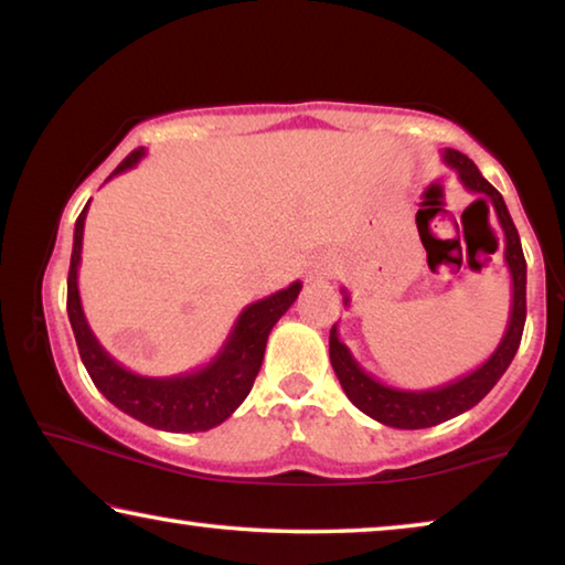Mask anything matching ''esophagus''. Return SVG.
<instances>
[{
  "mask_svg": "<svg viewBox=\"0 0 565 565\" xmlns=\"http://www.w3.org/2000/svg\"><path fill=\"white\" fill-rule=\"evenodd\" d=\"M327 276H329V274L323 271V269H313V271L309 274V279H311V281H321V279H327Z\"/></svg>",
  "mask_w": 565,
  "mask_h": 565,
  "instance_id": "1",
  "label": "esophagus"
}]
</instances>
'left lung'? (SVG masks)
<instances>
[{"instance_id":"1","label":"left lung","mask_w":565,"mask_h":565,"mask_svg":"<svg viewBox=\"0 0 565 565\" xmlns=\"http://www.w3.org/2000/svg\"><path fill=\"white\" fill-rule=\"evenodd\" d=\"M441 157L448 167L458 171L461 184L471 191V194L478 196L473 204H483L489 209V214L493 212L503 228V238H505L503 259L511 271V313H509V323H505L501 343L495 347L491 356L481 363V366L471 371V374L451 381V384L424 388V391L386 386L381 384L379 379L366 374L363 366H359V361L351 356L347 343L339 341L337 323H333L331 337H329V356H331V366L339 376L343 394L349 396L353 406L374 420H379V424L391 426V428H406V431L444 424V420L463 414L468 408H473L478 401L499 384V379L505 374V369L511 366L515 351H519V343L523 337V323H525V259H523L519 232H515L513 218L509 214V206H505L503 196L495 191V186H491L489 181L481 177L478 167L466 154H461V151L444 149ZM343 303H349L347 289H343Z\"/></svg>"}]
</instances>
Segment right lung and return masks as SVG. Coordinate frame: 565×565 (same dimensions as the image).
<instances>
[{
	"mask_svg": "<svg viewBox=\"0 0 565 565\" xmlns=\"http://www.w3.org/2000/svg\"><path fill=\"white\" fill-rule=\"evenodd\" d=\"M145 157V149L131 151L121 164L111 171V177L121 174L131 167L139 164ZM109 177V179H111ZM89 204L82 209L79 218L74 226V246H72V264L70 279H66V313L76 339V349L87 374L92 376L104 396L114 406L131 418L141 420L159 431L171 434H196L209 431L226 420L234 411L242 406L254 386V379L259 374L266 339L289 306L296 301L301 291V281H294L286 289L266 296L262 301L248 303L238 313L232 333H228L224 347L218 349L216 356L206 366L191 371V374L151 379L139 376L134 371L124 369L121 363L114 361L102 343L94 337L87 317H84L82 299H79V274L82 262V238H84V218H87Z\"/></svg>",
	"mask_w": 565,
	"mask_h": 565,
	"instance_id": "right-lung-1",
	"label": "right lung"
}]
</instances>
